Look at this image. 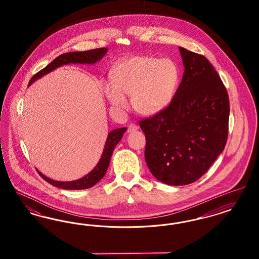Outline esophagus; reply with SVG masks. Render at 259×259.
I'll return each instance as SVG.
<instances>
[{
	"label": "esophagus",
	"instance_id": "obj_1",
	"mask_svg": "<svg viewBox=\"0 0 259 259\" xmlns=\"http://www.w3.org/2000/svg\"><path fill=\"white\" fill-rule=\"evenodd\" d=\"M137 130H138V126H137L136 124L133 123L130 124V125L128 126V130H127V131H128L129 133H132V132H136Z\"/></svg>",
	"mask_w": 259,
	"mask_h": 259
}]
</instances>
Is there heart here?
Here are the masks:
<instances>
[{"label":"heart","instance_id":"heart-1","mask_svg":"<svg viewBox=\"0 0 259 259\" xmlns=\"http://www.w3.org/2000/svg\"><path fill=\"white\" fill-rule=\"evenodd\" d=\"M179 80L180 70L172 59L134 56L116 67L112 82L104 83V93L116 109L127 107V95L137 112L152 115L172 102Z\"/></svg>","mask_w":259,"mask_h":259}]
</instances>
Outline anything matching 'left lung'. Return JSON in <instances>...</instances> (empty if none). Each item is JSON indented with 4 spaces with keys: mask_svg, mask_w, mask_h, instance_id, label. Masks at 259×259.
I'll return each mask as SVG.
<instances>
[{
    "mask_svg": "<svg viewBox=\"0 0 259 259\" xmlns=\"http://www.w3.org/2000/svg\"><path fill=\"white\" fill-rule=\"evenodd\" d=\"M179 49L185 72L172 102L139 122L148 169L169 185H189L209 170L225 148L230 111L227 90L208 59Z\"/></svg>",
    "mask_w": 259,
    "mask_h": 259,
    "instance_id": "1",
    "label": "left lung"
}]
</instances>
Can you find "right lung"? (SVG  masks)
I'll list each match as a JSON object with an SVG mask.
<instances>
[{"label":"right lung","instance_id":"add662e5","mask_svg":"<svg viewBox=\"0 0 259 259\" xmlns=\"http://www.w3.org/2000/svg\"><path fill=\"white\" fill-rule=\"evenodd\" d=\"M107 51L108 50L106 48H101V49H96V50L79 51V52H68V53L62 54L60 56L56 57L46 68H44L42 70L37 72L35 75H33V77L29 81V85L33 81L39 78L40 76L49 74L51 71L55 70L56 68L60 67L62 65H67L70 63H80V64L96 63L100 59H102V57L106 54ZM125 131H126V128H118V129L112 130L111 133H109L102 157L99 161L98 164L91 172L87 174L85 177H83L79 180L73 181V182H57V181H53L50 178L44 176L39 171H37V172L46 182H48L50 185L57 186L59 188L70 189V190L90 188L93 185H96L99 181L101 179H103V177L105 176V174L108 170V167L110 165V161H111V154L113 152V149L115 148V146L119 143V141L121 140Z\"/></svg>","mask_w":259,"mask_h":259}]
</instances>
